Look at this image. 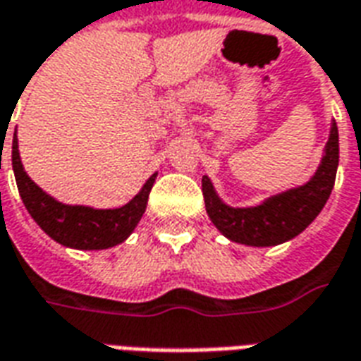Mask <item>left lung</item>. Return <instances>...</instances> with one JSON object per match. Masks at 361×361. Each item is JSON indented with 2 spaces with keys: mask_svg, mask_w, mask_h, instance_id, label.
Returning <instances> with one entry per match:
<instances>
[{
  "mask_svg": "<svg viewBox=\"0 0 361 361\" xmlns=\"http://www.w3.org/2000/svg\"><path fill=\"white\" fill-rule=\"evenodd\" d=\"M338 168V127L333 119L329 141L317 170L303 185L267 197L255 207H230L216 193L209 176H203V197L212 224L230 242L251 247H271L290 242L310 226L331 195Z\"/></svg>",
  "mask_w": 361,
  "mask_h": 361,
  "instance_id": "left-lung-1",
  "label": "left lung"
}]
</instances>
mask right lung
I'll return each mask as SVG.
<instances>
[{
	"label": "right lung",
	"instance_id": "1",
	"mask_svg": "<svg viewBox=\"0 0 361 361\" xmlns=\"http://www.w3.org/2000/svg\"><path fill=\"white\" fill-rule=\"evenodd\" d=\"M13 172L28 214L51 240L71 250H108L123 243L145 214L157 173L145 181L141 191L118 209H92L87 204H66L48 195L28 178L19 154L17 129L13 135Z\"/></svg>",
	"mask_w": 361,
	"mask_h": 361
}]
</instances>
